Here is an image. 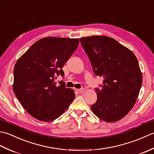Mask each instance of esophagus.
Returning a JSON list of instances; mask_svg holds the SVG:
<instances>
[{
  "label": "esophagus",
  "mask_w": 154,
  "mask_h": 154,
  "mask_svg": "<svg viewBox=\"0 0 154 154\" xmlns=\"http://www.w3.org/2000/svg\"><path fill=\"white\" fill-rule=\"evenodd\" d=\"M78 91H79V92L80 93H84L85 91V89L84 88H82V89H78Z\"/></svg>",
  "instance_id": "esophagus-1"
}]
</instances>
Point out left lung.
Masks as SVG:
<instances>
[{
  "label": "left lung",
  "mask_w": 154,
  "mask_h": 154,
  "mask_svg": "<svg viewBox=\"0 0 154 154\" xmlns=\"http://www.w3.org/2000/svg\"><path fill=\"white\" fill-rule=\"evenodd\" d=\"M94 73L103 77L102 89H96L97 100L91 106L95 115L107 122L122 119L138 97L142 75L136 55L114 39L105 35L80 38Z\"/></svg>",
  "instance_id": "1"
}]
</instances>
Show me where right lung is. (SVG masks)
<instances>
[{"instance_id": "right-lung-1", "label": "right lung", "mask_w": 154, "mask_h": 154, "mask_svg": "<svg viewBox=\"0 0 154 154\" xmlns=\"http://www.w3.org/2000/svg\"><path fill=\"white\" fill-rule=\"evenodd\" d=\"M78 38L46 37L32 45L16 61L12 89L24 109L43 122L60 117L75 98V92L61 83L62 67L76 50Z\"/></svg>"}]
</instances>
